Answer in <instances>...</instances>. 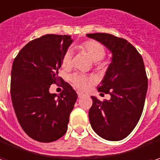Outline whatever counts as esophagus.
Segmentation results:
<instances>
[{
    "instance_id": "esophagus-1",
    "label": "esophagus",
    "mask_w": 160,
    "mask_h": 160,
    "mask_svg": "<svg viewBox=\"0 0 160 160\" xmlns=\"http://www.w3.org/2000/svg\"><path fill=\"white\" fill-rule=\"evenodd\" d=\"M82 96H83V94L82 93H80V92H79V93H78V97H79V98H81Z\"/></svg>"
}]
</instances>
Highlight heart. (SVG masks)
<instances>
[{
    "label": "heart",
    "instance_id": "b5f03b06",
    "mask_svg": "<svg viewBox=\"0 0 160 160\" xmlns=\"http://www.w3.org/2000/svg\"><path fill=\"white\" fill-rule=\"evenodd\" d=\"M80 51L87 53L88 57L94 62H98L103 59L106 55L105 46L98 41L88 40L80 45ZM72 63V49H67L62 58V65L64 68H70ZM71 80L73 85L77 88L85 90L90 84L93 83L94 80L91 77H88L82 74H74L72 76Z\"/></svg>",
    "mask_w": 160,
    "mask_h": 160
}]
</instances>
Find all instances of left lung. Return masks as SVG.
I'll list each match as a JSON object with an SVG mask.
<instances>
[{
  "label": "left lung",
  "mask_w": 160,
  "mask_h": 160,
  "mask_svg": "<svg viewBox=\"0 0 160 160\" xmlns=\"http://www.w3.org/2000/svg\"><path fill=\"white\" fill-rule=\"evenodd\" d=\"M112 52V62L98 87L109 100L91 97L88 117L94 132L108 141H121L134 129L142 114L148 79L142 55L127 40L107 33L87 34ZM102 94V93H101Z\"/></svg>",
  "instance_id": "left-lung-1"
}]
</instances>
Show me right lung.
Instances as JSON below:
<instances>
[{"label":"right lung","mask_w":160,"mask_h":160,"mask_svg":"<svg viewBox=\"0 0 160 160\" xmlns=\"http://www.w3.org/2000/svg\"><path fill=\"white\" fill-rule=\"evenodd\" d=\"M71 36L45 35L28 43L13 61L11 96L18 121L30 138L52 142L65 134L78 95L58 77L62 58L72 43ZM61 80L64 90L49 88Z\"/></svg>","instance_id":"1"}]
</instances>
